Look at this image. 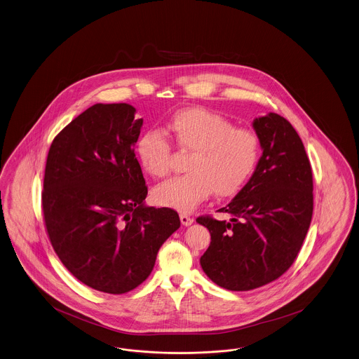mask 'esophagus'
Listing matches in <instances>:
<instances>
[{"instance_id":"obj_1","label":"esophagus","mask_w":359,"mask_h":359,"mask_svg":"<svg viewBox=\"0 0 359 359\" xmlns=\"http://www.w3.org/2000/svg\"><path fill=\"white\" fill-rule=\"evenodd\" d=\"M180 222L183 226H191L194 223V217L186 215V214H180Z\"/></svg>"}]
</instances>
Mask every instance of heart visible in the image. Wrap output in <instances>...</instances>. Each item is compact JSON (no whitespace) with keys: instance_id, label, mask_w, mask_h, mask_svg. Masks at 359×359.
Instances as JSON below:
<instances>
[{"instance_id":"obj_1","label":"heart","mask_w":359,"mask_h":359,"mask_svg":"<svg viewBox=\"0 0 359 359\" xmlns=\"http://www.w3.org/2000/svg\"><path fill=\"white\" fill-rule=\"evenodd\" d=\"M167 128L177 147L192 155L187 163L188 175L175 177L152 192V199L161 207L191 212L212 191L217 198L233 196L258 164L257 133L235 128L223 116L203 108H187L170 117ZM136 152L151 176L161 179L170 172L172 149L163 132H144Z\"/></svg>"}]
</instances>
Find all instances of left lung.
<instances>
[{"label": "left lung", "mask_w": 359, "mask_h": 359, "mask_svg": "<svg viewBox=\"0 0 359 359\" xmlns=\"http://www.w3.org/2000/svg\"><path fill=\"white\" fill-rule=\"evenodd\" d=\"M252 128L262 156L247 184L219 210L230 222L196 219L211 233L201 269L231 291L254 290L286 273L313 217V172L297 130L273 112L257 117Z\"/></svg>", "instance_id": "left-lung-1"}]
</instances>
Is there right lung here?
I'll use <instances>...</instances> for the list:
<instances>
[{
    "instance_id": "1",
    "label": "right lung",
    "mask_w": 359,
    "mask_h": 359,
    "mask_svg": "<svg viewBox=\"0 0 359 359\" xmlns=\"http://www.w3.org/2000/svg\"><path fill=\"white\" fill-rule=\"evenodd\" d=\"M129 104H95L50 145L43 177L45 226L58 258L86 286L124 294L152 273L180 227L177 212L145 204L133 152L143 118Z\"/></svg>"
}]
</instances>
